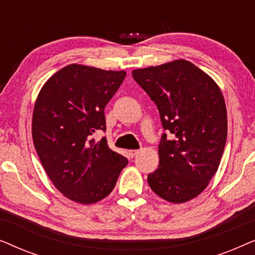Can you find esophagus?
<instances>
[{
    "mask_svg": "<svg viewBox=\"0 0 255 255\" xmlns=\"http://www.w3.org/2000/svg\"><path fill=\"white\" fill-rule=\"evenodd\" d=\"M137 154H139V149H131V151H128V155H130L131 158H134Z\"/></svg>",
    "mask_w": 255,
    "mask_h": 255,
    "instance_id": "obj_1",
    "label": "esophagus"
}]
</instances>
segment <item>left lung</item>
Listing matches in <instances>:
<instances>
[{
  "label": "left lung",
  "instance_id": "obj_1",
  "mask_svg": "<svg viewBox=\"0 0 255 255\" xmlns=\"http://www.w3.org/2000/svg\"><path fill=\"white\" fill-rule=\"evenodd\" d=\"M132 76L155 103L163 130L174 135L172 141L161 135L149 187L168 202L189 201L205 189L224 152L228 114L221 89L183 59L134 69Z\"/></svg>",
  "mask_w": 255,
  "mask_h": 255
}]
</instances>
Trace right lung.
<instances>
[{"mask_svg": "<svg viewBox=\"0 0 255 255\" xmlns=\"http://www.w3.org/2000/svg\"><path fill=\"white\" fill-rule=\"evenodd\" d=\"M127 76L73 64L52 75L34 104L32 138L45 172L69 200L92 204L113 191L128 159L99 142L106 131L104 109Z\"/></svg>", "mask_w": 255, "mask_h": 255, "instance_id": "1", "label": "right lung"}]
</instances>
